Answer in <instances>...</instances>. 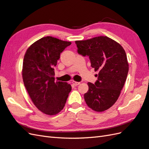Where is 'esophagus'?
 I'll list each match as a JSON object with an SVG mask.
<instances>
[{
    "label": "esophagus",
    "instance_id": "34e87169",
    "mask_svg": "<svg viewBox=\"0 0 149 149\" xmlns=\"http://www.w3.org/2000/svg\"><path fill=\"white\" fill-rule=\"evenodd\" d=\"M72 84H73L74 86H78L79 84H80V82H76V81H72Z\"/></svg>",
    "mask_w": 149,
    "mask_h": 149
}]
</instances>
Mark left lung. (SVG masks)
<instances>
[{
    "mask_svg": "<svg viewBox=\"0 0 149 149\" xmlns=\"http://www.w3.org/2000/svg\"><path fill=\"white\" fill-rule=\"evenodd\" d=\"M78 53L88 56L98 80L88 82L84 95L86 104L96 112L110 108L118 99L129 70L126 52L116 41L107 36L76 40Z\"/></svg>",
    "mask_w": 149,
    "mask_h": 149,
    "instance_id": "8db88e82",
    "label": "left lung"
}]
</instances>
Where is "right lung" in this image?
I'll use <instances>...</instances> for the list:
<instances>
[{"mask_svg":"<svg viewBox=\"0 0 149 149\" xmlns=\"http://www.w3.org/2000/svg\"><path fill=\"white\" fill-rule=\"evenodd\" d=\"M70 42L47 36L28 48L23 58L22 77L33 104L46 115L53 116L63 110L72 90L67 82L54 81V67L60 53Z\"/></svg>","mask_w":149,"mask_h":149,"instance_id":"1","label":"right lung"}]
</instances>
